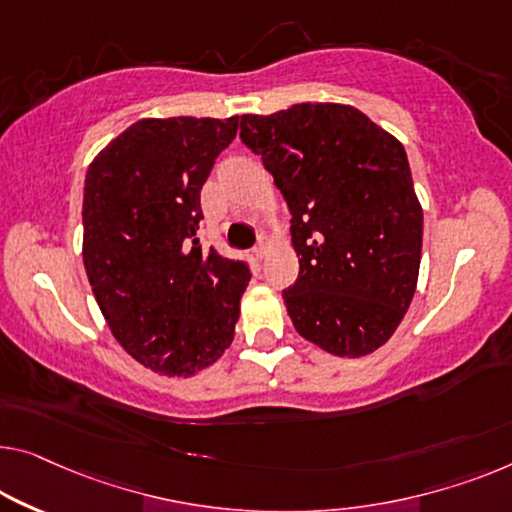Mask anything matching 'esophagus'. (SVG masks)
I'll list each match as a JSON object with an SVG mask.
<instances>
[{"mask_svg": "<svg viewBox=\"0 0 512 512\" xmlns=\"http://www.w3.org/2000/svg\"><path fill=\"white\" fill-rule=\"evenodd\" d=\"M266 253H269V246H266V241H259L257 246H255V257L259 259V262H262V259L266 257Z\"/></svg>", "mask_w": 512, "mask_h": 512, "instance_id": "34e87169", "label": "esophagus"}]
</instances>
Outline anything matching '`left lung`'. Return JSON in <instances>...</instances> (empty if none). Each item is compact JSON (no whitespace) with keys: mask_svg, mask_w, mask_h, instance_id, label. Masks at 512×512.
Returning <instances> with one entry per match:
<instances>
[{"mask_svg":"<svg viewBox=\"0 0 512 512\" xmlns=\"http://www.w3.org/2000/svg\"><path fill=\"white\" fill-rule=\"evenodd\" d=\"M241 140L292 213L299 278L282 299L294 329L333 356L372 354L400 326L421 266L423 209L404 147L342 103L243 114Z\"/></svg>","mask_w":512,"mask_h":512,"instance_id":"left-lung-1","label":"left lung"}]
</instances>
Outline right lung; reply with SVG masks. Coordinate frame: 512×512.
<instances>
[{
	"mask_svg": "<svg viewBox=\"0 0 512 512\" xmlns=\"http://www.w3.org/2000/svg\"><path fill=\"white\" fill-rule=\"evenodd\" d=\"M230 119H140L91 160L82 259L105 322L144 368L193 377L232 345L248 264L204 253L200 190Z\"/></svg>",
	"mask_w": 512,
	"mask_h": 512,
	"instance_id": "1",
	"label": "right lung"
}]
</instances>
